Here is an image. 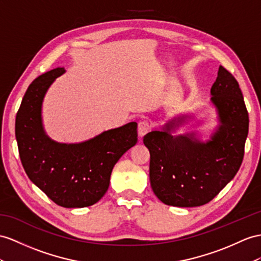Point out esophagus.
Instances as JSON below:
<instances>
[{
	"label": "esophagus",
	"instance_id": "obj_1",
	"mask_svg": "<svg viewBox=\"0 0 261 261\" xmlns=\"http://www.w3.org/2000/svg\"><path fill=\"white\" fill-rule=\"evenodd\" d=\"M151 129V125L148 121H140L138 124V135L140 138L144 137Z\"/></svg>",
	"mask_w": 261,
	"mask_h": 261
}]
</instances>
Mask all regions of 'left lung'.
Returning <instances> with one entry per match:
<instances>
[{"label": "left lung", "instance_id": "8db88e82", "mask_svg": "<svg viewBox=\"0 0 261 261\" xmlns=\"http://www.w3.org/2000/svg\"><path fill=\"white\" fill-rule=\"evenodd\" d=\"M218 125L211 139L200 141L196 132L173 135L191 116L166 122L161 131L143 138L150 152V182L162 203L176 207L207 204L236 175L244 159L249 117L237 80L219 66L211 89Z\"/></svg>", "mask_w": 261, "mask_h": 261}]
</instances>
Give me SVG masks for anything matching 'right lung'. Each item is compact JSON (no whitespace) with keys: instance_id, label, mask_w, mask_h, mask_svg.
Here are the masks:
<instances>
[{"instance_id":"right-lung-1","label":"right lung","mask_w":261,"mask_h":261,"mask_svg":"<svg viewBox=\"0 0 261 261\" xmlns=\"http://www.w3.org/2000/svg\"><path fill=\"white\" fill-rule=\"evenodd\" d=\"M65 68L38 76L26 90L15 120L19 158L29 178L53 202L66 208L96 204L108 191L113 166L138 142L137 122L79 143H61L44 130V97Z\"/></svg>"}]
</instances>
